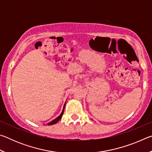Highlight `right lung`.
<instances>
[{
	"label": "right lung",
	"mask_w": 152,
	"mask_h": 152,
	"mask_svg": "<svg viewBox=\"0 0 152 152\" xmlns=\"http://www.w3.org/2000/svg\"><path fill=\"white\" fill-rule=\"evenodd\" d=\"M65 105H66V103H65V104H64V109H63V110H62V112H61V114H60V116L56 118V119H55L54 120L51 121V122L48 123V125H51L56 124V123H57L59 121H60V120L61 119V117H62V115H63V114H64V107H65Z\"/></svg>",
	"instance_id": "obj_1"
}]
</instances>
